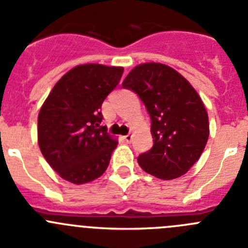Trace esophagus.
<instances>
[{
	"label": "esophagus",
	"mask_w": 248,
	"mask_h": 248,
	"mask_svg": "<svg viewBox=\"0 0 248 248\" xmlns=\"http://www.w3.org/2000/svg\"><path fill=\"white\" fill-rule=\"evenodd\" d=\"M124 142L131 143V140H132V135H131V133H129V135H127V136H124Z\"/></svg>",
	"instance_id": "esophagus-1"
}]
</instances>
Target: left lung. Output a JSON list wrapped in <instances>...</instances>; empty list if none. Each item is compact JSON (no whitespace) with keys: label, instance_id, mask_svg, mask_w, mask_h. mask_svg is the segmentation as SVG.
Returning <instances> with one entry per match:
<instances>
[{"label":"left lung","instance_id":"left-lung-1","mask_svg":"<svg viewBox=\"0 0 248 248\" xmlns=\"http://www.w3.org/2000/svg\"><path fill=\"white\" fill-rule=\"evenodd\" d=\"M122 87L144 104L154 138L138 156L145 172L161 180L182 176L200 159L209 137V122L200 95L179 72L155 62L135 67Z\"/></svg>","mask_w":248,"mask_h":248}]
</instances>
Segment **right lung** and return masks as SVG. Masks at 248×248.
<instances>
[{
  "mask_svg": "<svg viewBox=\"0 0 248 248\" xmlns=\"http://www.w3.org/2000/svg\"><path fill=\"white\" fill-rule=\"evenodd\" d=\"M122 73V67L80 64L56 83L41 106L39 147L62 179L76 185L87 184L108 169L117 140L105 126H100V110Z\"/></svg>",
  "mask_w": 248,
  "mask_h": 248,
  "instance_id": "obj_1",
  "label": "right lung"
}]
</instances>
